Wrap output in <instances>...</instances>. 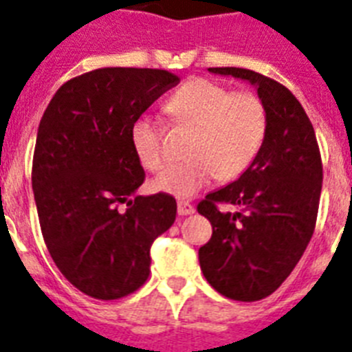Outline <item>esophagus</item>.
Wrapping results in <instances>:
<instances>
[{
    "mask_svg": "<svg viewBox=\"0 0 352 352\" xmlns=\"http://www.w3.org/2000/svg\"><path fill=\"white\" fill-rule=\"evenodd\" d=\"M194 210L196 208L188 201H178V216H190V214H194Z\"/></svg>",
    "mask_w": 352,
    "mask_h": 352,
    "instance_id": "34e87169",
    "label": "esophagus"
}]
</instances>
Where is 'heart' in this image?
Wrapping results in <instances>:
<instances>
[{
    "label": "heart",
    "mask_w": 352,
    "mask_h": 352,
    "mask_svg": "<svg viewBox=\"0 0 352 352\" xmlns=\"http://www.w3.org/2000/svg\"><path fill=\"white\" fill-rule=\"evenodd\" d=\"M167 109L183 126L192 129L188 162L170 167L151 187L174 197H190L217 179H234L248 169L266 136L268 115L255 93H232L221 84L194 78L183 84L167 102ZM133 147L145 169L164 167L158 129L149 118L133 126Z\"/></svg>",
    "instance_id": "1"
}]
</instances>
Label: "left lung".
Returning a JSON list of instances; mask_svg holds the SVG:
<instances>
[{
	"mask_svg": "<svg viewBox=\"0 0 352 352\" xmlns=\"http://www.w3.org/2000/svg\"><path fill=\"white\" fill-rule=\"evenodd\" d=\"M208 72L252 84L266 107L268 127L248 169L197 205L212 225L199 266L225 297L261 300L286 280L311 239L322 190L320 151L304 107L283 84L246 68ZM217 202L240 210L221 212Z\"/></svg>",
	"mask_w": 352,
	"mask_h": 352,
	"instance_id": "obj_1",
	"label": "left lung"
}]
</instances>
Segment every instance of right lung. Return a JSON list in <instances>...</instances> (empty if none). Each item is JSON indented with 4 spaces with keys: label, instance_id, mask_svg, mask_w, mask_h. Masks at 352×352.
<instances>
[{
    "label": "right lung",
    "instance_id": "obj_1",
    "mask_svg": "<svg viewBox=\"0 0 352 352\" xmlns=\"http://www.w3.org/2000/svg\"><path fill=\"white\" fill-rule=\"evenodd\" d=\"M178 82L167 69H93L63 84L41 118L32 165L41 230L60 274L89 297L136 292L153 241L176 219L173 196L136 194L145 173L131 133Z\"/></svg>",
    "mask_w": 352,
    "mask_h": 352
}]
</instances>
